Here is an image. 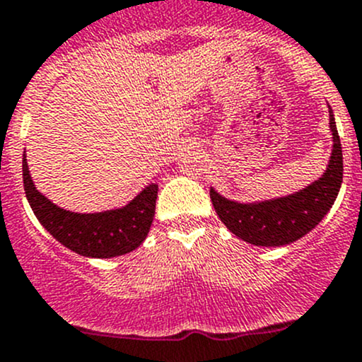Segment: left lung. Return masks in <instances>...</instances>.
Masks as SVG:
<instances>
[{"label": "left lung", "mask_w": 362, "mask_h": 362, "mask_svg": "<svg viewBox=\"0 0 362 362\" xmlns=\"http://www.w3.org/2000/svg\"><path fill=\"white\" fill-rule=\"evenodd\" d=\"M329 130L332 149L327 167L318 180L299 192L267 200L238 202L220 195L211 186V202L225 227L239 239L255 246L291 245L313 230L332 207L343 181L341 142L331 107Z\"/></svg>", "instance_id": "obj_1"}]
</instances>
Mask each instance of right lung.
<instances>
[{
  "instance_id": "1",
  "label": "right lung",
  "mask_w": 362,
  "mask_h": 362,
  "mask_svg": "<svg viewBox=\"0 0 362 362\" xmlns=\"http://www.w3.org/2000/svg\"><path fill=\"white\" fill-rule=\"evenodd\" d=\"M26 199L45 230L71 252L89 259H112L134 252L144 243L155 218L158 185L149 182L127 206L100 213H74L42 195L31 180L23 155Z\"/></svg>"
}]
</instances>
